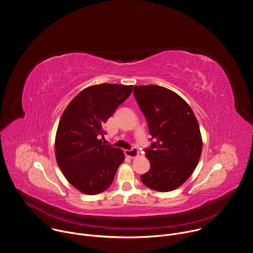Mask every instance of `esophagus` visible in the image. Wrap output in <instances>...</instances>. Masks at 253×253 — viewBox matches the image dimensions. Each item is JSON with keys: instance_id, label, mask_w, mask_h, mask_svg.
<instances>
[{"instance_id": "esophagus-1", "label": "esophagus", "mask_w": 253, "mask_h": 253, "mask_svg": "<svg viewBox=\"0 0 253 253\" xmlns=\"http://www.w3.org/2000/svg\"><path fill=\"white\" fill-rule=\"evenodd\" d=\"M124 153L127 157H130V158H135L138 156V150L136 148H132L131 150H125Z\"/></svg>"}]
</instances>
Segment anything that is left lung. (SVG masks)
<instances>
[{
	"instance_id": "1",
	"label": "left lung",
	"mask_w": 253,
	"mask_h": 253,
	"mask_svg": "<svg viewBox=\"0 0 253 253\" xmlns=\"http://www.w3.org/2000/svg\"><path fill=\"white\" fill-rule=\"evenodd\" d=\"M133 93L154 141L145 149L151 168L141 181L154 191L171 192L190 178L199 163V122L190 105L170 89L150 84L134 86Z\"/></svg>"
}]
</instances>
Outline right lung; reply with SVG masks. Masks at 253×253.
<instances>
[{
  "mask_svg": "<svg viewBox=\"0 0 253 253\" xmlns=\"http://www.w3.org/2000/svg\"><path fill=\"white\" fill-rule=\"evenodd\" d=\"M132 85L102 83L79 92L63 111L55 136V158L66 180L78 191L97 195L113 182L125 156L104 145L103 124L131 94Z\"/></svg>",
  "mask_w": 253,
  "mask_h": 253,
  "instance_id": "1",
  "label": "right lung"
}]
</instances>
